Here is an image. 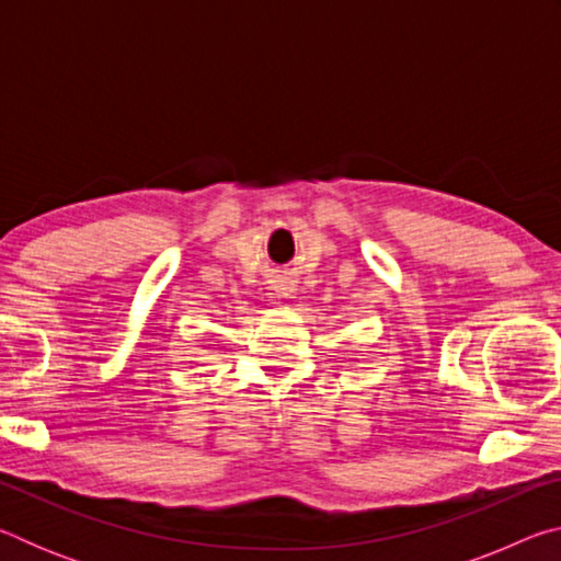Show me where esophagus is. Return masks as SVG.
<instances>
[{
    "instance_id": "obj_1",
    "label": "esophagus",
    "mask_w": 561,
    "mask_h": 561,
    "mask_svg": "<svg viewBox=\"0 0 561 561\" xmlns=\"http://www.w3.org/2000/svg\"><path fill=\"white\" fill-rule=\"evenodd\" d=\"M282 297H284V294H282Z\"/></svg>"
}]
</instances>
